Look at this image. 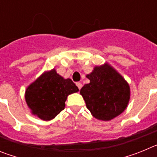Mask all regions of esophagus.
Here are the masks:
<instances>
[{"label": "esophagus", "instance_id": "obj_1", "mask_svg": "<svg viewBox=\"0 0 157 157\" xmlns=\"http://www.w3.org/2000/svg\"><path fill=\"white\" fill-rule=\"evenodd\" d=\"M76 86H77L78 88L79 89V90H81V88L82 87V84L81 82H76Z\"/></svg>", "mask_w": 157, "mask_h": 157}]
</instances>
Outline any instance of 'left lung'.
I'll return each mask as SVG.
<instances>
[{
    "label": "left lung",
    "mask_w": 157,
    "mask_h": 157,
    "mask_svg": "<svg viewBox=\"0 0 157 157\" xmlns=\"http://www.w3.org/2000/svg\"><path fill=\"white\" fill-rule=\"evenodd\" d=\"M86 77L90 82L84 85L80 94L94 117L109 121L127 109L130 86L111 65L105 63L96 66Z\"/></svg>",
    "instance_id": "8db88e82"
}]
</instances>
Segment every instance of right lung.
<instances>
[{
    "mask_svg": "<svg viewBox=\"0 0 157 157\" xmlns=\"http://www.w3.org/2000/svg\"><path fill=\"white\" fill-rule=\"evenodd\" d=\"M79 90L71 78H63L55 69L44 72L27 88L25 99L31 113L51 120L64 109L67 96Z\"/></svg>",
    "mask_w": 157,
    "mask_h": 157,
    "instance_id": "add662e5",
    "label": "right lung"
}]
</instances>
